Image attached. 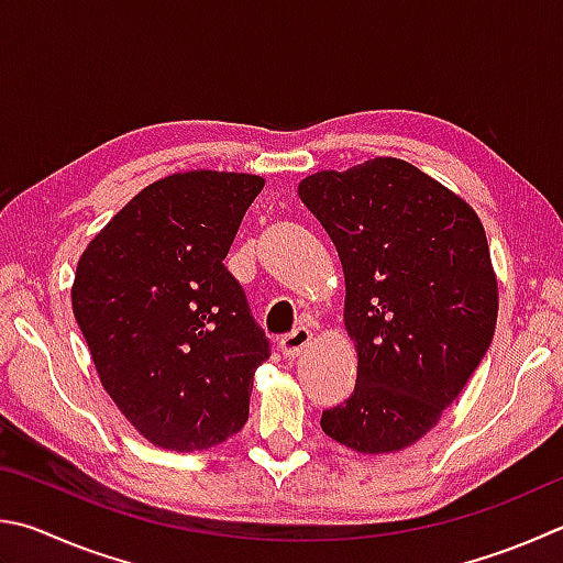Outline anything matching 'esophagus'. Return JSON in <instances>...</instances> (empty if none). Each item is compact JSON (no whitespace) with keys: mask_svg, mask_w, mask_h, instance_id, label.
<instances>
[{"mask_svg":"<svg viewBox=\"0 0 563 563\" xmlns=\"http://www.w3.org/2000/svg\"><path fill=\"white\" fill-rule=\"evenodd\" d=\"M312 342V330L308 327H298V330H292L290 334L280 336V352L288 356V360H295L305 346H310Z\"/></svg>","mask_w":563,"mask_h":563,"instance_id":"34e87169","label":"esophagus"}]
</instances>
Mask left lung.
<instances>
[{
	"mask_svg": "<svg viewBox=\"0 0 563 563\" xmlns=\"http://www.w3.org/2000/svg\"><path fill=\"white\" fill-rule=\"evenodd\" d=\"M298 191L340 253L360 354L352 396L320 426L356 453L401 451L441 421L493 342L485 229L463 199L394 157L317 172Z\"/></svg>",
	"mask_w": 563,
	"mask_h": 563,
	"instance_id": "obj_1",
	"label": "left lung"
}]
</instances>
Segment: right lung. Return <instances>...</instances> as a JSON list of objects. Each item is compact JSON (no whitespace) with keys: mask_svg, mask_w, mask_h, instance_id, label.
Masks as SVG:
<instances>
[{"mask_svg":"<svg viewBox=\"0 0 563 563\" xmlns=\"http://www.w3.org/2000/svg\"><path fill=\"white\" fill-rule=\"evenodd\" d=\"M263 184L207 169L159 179L78 261L70 298L100 382L159 448L201 451L249 421L271 340L223 258Z\"/></svg>","mask_w":563,"mask_h":563,"instance_id":"add662e5","label":"right lung"}]
</instances>
